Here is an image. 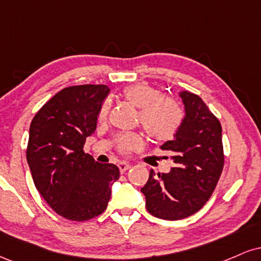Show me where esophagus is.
Here are the masks:
<instances>
[{"label": "esophagus", "mask_w": 261, "mask_h": 261, "mask_svg": "<svg viewBox=\"0 0 261 261\" xmlns=\"http://www.w3.org/2000/svg\"><path fill=\"white\" fill-rule=\"evenodd\" d=\"M118 167H119V169H120L121 173H125V172H126V170H128V169L131 168L130 164L126 163V162H119Z\"/></svg>", "instance_id": "1"}]
</instances>
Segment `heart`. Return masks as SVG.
<instances>
[{"instance_id":"1","label":"heart","mask_w":261,"mask_h":261,"mask_svg":"<svg viewBox=\"0 0 261 261\" xmlns=\"http://www.w3.org/2000/svg\"><path fill=\"white\" fill-rule=\"evenodd\" d=\"M128 103L139 108V121L153 141L167 142L178 135L185 120V110L178 100L164 97L163 92L148 83H135L122 91ZM109 101H104L99 110V120H106L109 113ZM116 148L127 154L142 148L143 136L139 133H122L116 136Z\"/></svg>"}]
</instances>
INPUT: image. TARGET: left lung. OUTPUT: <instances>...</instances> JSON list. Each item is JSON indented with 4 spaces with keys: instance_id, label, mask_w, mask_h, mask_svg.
Returning a JSON list of instances; mask_svg holds the SVG:
<instances>
[{
    "instance_id": "1",
    "label": "left lung",
    "mask_w": 261,
    "mask_h": 261,
    "mask_svg": "<svg viewBox=\"0 0 261 261\" xmlns=\"http://www.w3.org/2000/svg\"><path fill=\"white\" fill-rule=\"evenodd\" d=\"M185 120L173 141L162 145L172 154L169 173L149 170L141 189L146 207L162 220H182L196 214L216 188L224 164L222 127L199 95L181 92Z\"/></svg>"
}]
</instances>
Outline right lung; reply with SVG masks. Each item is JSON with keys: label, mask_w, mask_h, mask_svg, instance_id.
Segmentation results:
<instances>
[{"label": "right lung", "mask_w": 261, "mask_h": 261, "mask_svg": "<svg viewBox=\"0 0 261 261\" xmlns=\"http://www.w3.org/2000/svg\"><path fill=\"white\" fill-rule=\"evenodd\" d=\"M109 88L82 85L64 88L39 109L29 128L27 161L35 188L56 214L87 221L106 211L120 172L83 151L95 131Z\"/></svg>", "instance_id": "1"}]
</instances>
